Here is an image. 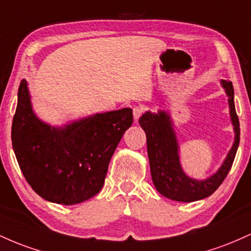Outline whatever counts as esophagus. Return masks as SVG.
<instances>
[{
  "label": "esophagus",
  "instance_id": "esophagus-1",
  "mask_svg": "<svg viewBox=\"0 0 251 251\" xmlns=\"http://www.w3.org/2000/svg\"><path fill=\"white\" fill-rule=\"evenodd\" d=\"M143 112H144L143 107H134L133 108V118H134V122L135 123L138 122V119H139L140 116H142Z\"/></svg>",
  "mask_w": 251,
  "mask_h": 251
}]
</instances>
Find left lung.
Returning a JSON list of instances; mask_svg holds the SVG:
<instances>
[{"label":"left lung","mask_w":251,"mask_h":251,"mask_svg":"<svg viewBox=\"0 0 251 251\" xmlns=\"http://www.w3.org/2000/svg\"><path fill=\"white\" fill-rule=\"evenodd\" d=\"M221 83L227 96L235 140L221 168L205 179H194L183 171L179 144L168 112L159 109L158 113H152L148 111L139 118L140 126L146 133L152 180L157 191L169 200L188 203L209 197L223 183L231 169L240 144V122L235 109L232 83L227 80H221Z\"/></svg>","instance_id":"1"}]
</instances>
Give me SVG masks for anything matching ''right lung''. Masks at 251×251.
<instances>
[{"label":"right lung","instance_id":"obj_1","mask_svg":"<svg viewBox=\"0 0 251 251\" xmlns=\"http://www.w3.org/2000/svg\"><path fill=\"white\" fill-rule=\"evenodd\" d=\"M132 123V109L122 108L51 126L33 111L24 79L17 93L11 142L31 189L51 203L73 205L101 190L109 160Z\"/></svg>","mask_w":251,"mask_h":251}]
</instances>
